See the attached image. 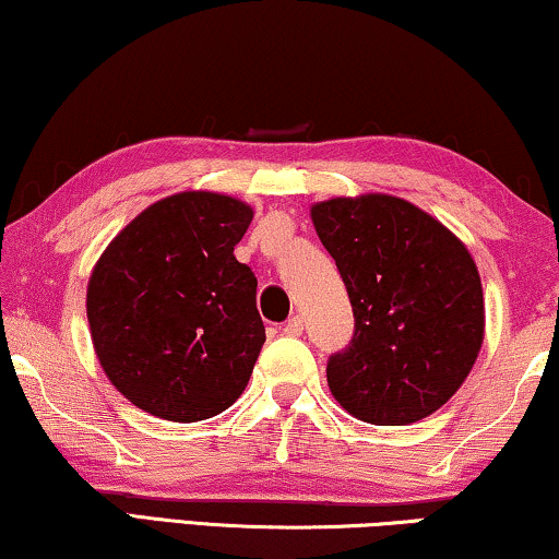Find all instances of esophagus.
<instances>
[{"label": "esophagus", "instance_id": "34e87169", "mask_svg": "<svg viewBox=\"0 0 559 559\" xmlns=\"http://www.w3.org/2000/svg\"><path fill=\"white\" fill-rule=\"evenodd\" d=\"M282 333L289 335V337L302 335V318H299V314H295V318H289V320L285 322V328H282Z\"/></svg>", "mask_w": 559, "mask_h": 559}]
</instances>
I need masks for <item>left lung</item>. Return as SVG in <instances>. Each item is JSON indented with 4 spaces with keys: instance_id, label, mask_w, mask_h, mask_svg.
Returning a JSON list of instances; mask_svg holds the SVG:
<instances>
[{
    "instance_id": "obj_1",
    "label": "left lung",
    "mask_w": 559,
    "mask_h": 559,
    "mask_svg": "<svg viewBox=\"0 0 559 559\" xmlns=\"http://www.w3.org/2000/svg\"><path fill=\"white\" fill-rule=\"evenodd\" d=\"M337 264L355 335L328 362L347 414L408 426L439 411L472 373L484 343V293L464 241L391 193L335 197L310 206Z\"/></svg>"
}]
</instances>
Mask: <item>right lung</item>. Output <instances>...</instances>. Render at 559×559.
Wrapping results in <instances>:
<instances>
[{"label":"right lung","instance_id":"obj_1","mask_svg":"<svg viewBox=\"0 0 559 559\" xmlns=\"http://www.w3.org/2000/svg\"><path fill=\"white\" fill-rule=\"evenodd\" d=\"M252 216L226 193H171L95 262L85 299L95 355L145 414L193 424L245 393L264 345L257 277L234 257Z\"/></svg>","mask_w":559,"mask_h":559}]
</instances>
